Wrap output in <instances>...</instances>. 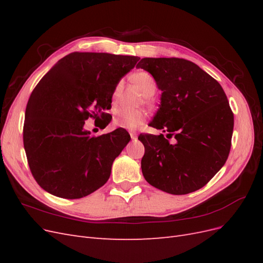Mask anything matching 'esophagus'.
<instances>
[{
    "label": "esophagus",
    "instance_id": "esophagus-1",
    "mask_svg": "<svg viewBox=\"0 0 263 263\" xmlns=\"http://www.w3.org/2000/svg\"><path fill=\"white\" fill-rule=\"evenodd\" d=\"M129 135H130V138L133 139V140H135L137 138V134L135 133V132H129Z\"/></svg>",
    "mask_w": 263,
    "mask_h": 263
}]
</instances>
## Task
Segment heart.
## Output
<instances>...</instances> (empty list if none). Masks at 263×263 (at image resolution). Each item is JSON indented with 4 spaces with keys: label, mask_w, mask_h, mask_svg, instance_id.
Instances as JSON below:
<instances>
[{
    "label": "heart",
    "mask_w": 263,
    "mask_h": 263,
    "mask_svg": "<svg viewBox=\"0 0 263 263\" xmlns=\"http://www.w3.org/2000/svg\"><path fill=\"white\" fill-rule=\"evenodd\" d=\"M134 83L136 84L142 94L145 97H151L157 91V81L156 79L150 74L147 71H137L132 76ZM123 87V81H118L115 85L113 93H112V100L115 103L121 94ZM147 115L144 110H133L128 108H117L114 112L113 117V125L119 128L125 129H136L140 127L142 124L146 122Z\"/></svg>",
    "instance_id": "heart-1"
}]
</instances>
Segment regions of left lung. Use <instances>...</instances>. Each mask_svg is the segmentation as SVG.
<instances>
[{
  "instance_id": "1",
  "label": "left lung",
  "mask_w": 263,
  "mask_h": 263,
  "mask_svg": "<svg viewBox=\"0 0 263 263\" xmlns=\"http://www.w3.org/2000/svg\"><path fill=\"white\" fill-rule=\"evenodd\" d=\"M137 66L153 74L162 91L149 126L166 133V137L139 135L145 146L142 174L149 184L170 194L200 190L225 164L232 147L234 113L224 90L185 59L142 58Z\"/></svg>"
}]
</instances>
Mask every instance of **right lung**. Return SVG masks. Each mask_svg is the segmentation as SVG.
Returning a JSON list of instances; mask_svg holds the SVG:
<instances>
[{"mask_svg": "<svg viewBox=\"0 0 263 263\" xmlns=\"http://www.w3.org/2000/svg\"><path fill=\"white\" fill-rule=\"evenodd\" d=\"M139 57L105 52H72L38 82L28 100L24 148L34 179L47 192L81 198L107 182L115 158L130 140L128 132L91 136L87 118L112 119V93Z\"/></svg>", "mask_w": 263, "mask_h": 263, "instance_id": "right-lung-1", "label": "right lung"}]
</instances>
